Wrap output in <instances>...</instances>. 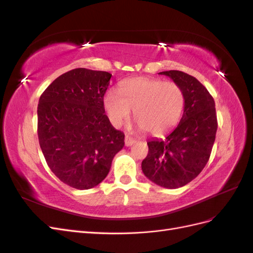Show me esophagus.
Here are the masks:
<instances>
[{"label":"esophagus","instance_id":"34e87169","mask_svg":"<svg viewBox=\"0 0 253 253\" xmlns=\"http://www.w3.org/2000/svg\"><path fill=\"white\" fill-rule=\"evenodd\" d=\"M136 142V140L135 139H133L132 137H129V136H126V138H125V143H126V147H129V145H132V144H134Z\"/></svg>","mask_w":253,"mask_h":253}]
</instances>
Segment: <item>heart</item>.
<instances>
[{"instance_id": "1", "label": "heart", "mask_w": 253, "mask_h": 253, "mask_svg": "<svg viewBox=\"0 0 253 253\" xmlns=\"http://www.w3.org/2000/svg\"><path fill=\"white\" fill-rule=\"evenodd\" d=\"M120 94L108 90L103 97L104 109L113 126H121L131 116L144 132L158 135L172 128L180 117L185 97L177 83L152 77L124 80Z\"/></svg>"}]
</instances>
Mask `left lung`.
Masks as SVG:
<instances>
[{
	"label": "left lung",
	"mask_w": 253,
	"mask_h": 253,
	"mask_svg": "<svg viewBox=\"0 0 253 253\" xmlns=\"http://www.w3.org/2000/svg\"><path fill=\"white\" fill-rule=\"evenodd\" d=\"M159 75L168 76L181 87L185 106L178 126L166 139L148 141L149 153L141 169L156 185L176 189L193 180L208 163L217 129L215 102L193 76L180 71Z\"/></svg>",
	"instance_id": "8db88e82"
}]
</instances>
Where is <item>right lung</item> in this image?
Segmentation results:
<instances>
[{
    "label": "right lung",
    "mask_w": 253,
    "mask_h": 253,
    "mask_svg": "<svg viewBox=\"0 0 253 253\" xmlns=\"http://www.w3.org/2000/svg\"><path fill=\"white\" fill-rule=\"evenodd\" d=\"M112 75L75 68L43 91L38 104V137L51 172L67 186L87 190L109 174L125 134L105 115L103 97Z\"/></svg>",
    "instance_id": "obj_1"
}]
</instances>
